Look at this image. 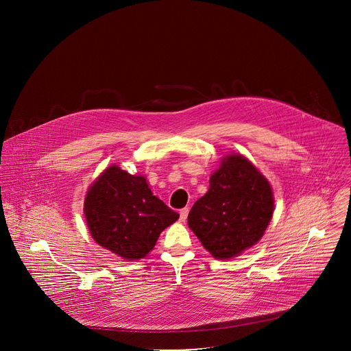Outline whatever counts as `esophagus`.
I'll return each instance as SVG.
<instances>
[{
    "mask_svg": "<svg viewBox=\"0 0 351 351\" xmlns=\"http://www.w3.org/2000/svg\"><path fill=\"white\" fill-rule=\"evenodd\" d=\"M179 214H180V218H179V219H180V222H186V219H187V214H189V208H182Z\"/></svg>",
    "mask_w": 351,
    "mask_h": 351,
    "instance_id": "34e87169",
    "label": "esophagus"
}]
</instances>
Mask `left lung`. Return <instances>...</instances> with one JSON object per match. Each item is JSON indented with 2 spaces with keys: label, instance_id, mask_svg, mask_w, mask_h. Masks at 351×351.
<instances>
[{
  "label": "left lung",
  "instance_id": "8db88e82",
  "mask_svg": "<svg viewBox=\"0 0 351 351\" xmlns=\"http://www.w3.org/2000/svg\"><path fill=\"white\" fill-rule=\"evenodd\" d=\"M274 213L269 182L240 154L228 156L191 207L187 223L206 250L229 260L254 245Z\"/></svg>",
  "mask_w": 351,
  "mask_h": 351
}]
</instances>
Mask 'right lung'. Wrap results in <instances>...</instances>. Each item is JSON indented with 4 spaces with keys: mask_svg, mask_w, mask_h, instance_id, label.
I'll return each instance as SVG.
<instances>
[{
    "mask_svg": "<svg viewBox=\"0 0 351 351\" xmlns=\"http://www.w3.org/2000/svg\"><path fill=\"white\" fill-rule=\"evenodd\" d=\"M84 215L93 239L125 260H140L154 248L160 233L179 214L153 195L144 176L117 165L88 189Z\"/></svg>",
    "mask_w": 351,
    "mask_h": 351,
    "instance_id": "obj_1",
    "label": "right lung"
}]
</instances>
